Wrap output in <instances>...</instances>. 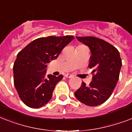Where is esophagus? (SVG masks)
Here are the masks:
<instances>
[{"label":"esophagus","mask_w":132,"mask_h":132,"mask_svg":"<svg viewBox=\"0 0 132 132\" xmlns=\"http://www.w3.org/2000/svg\"><path fill=\"white\" fill-rule=\"evenodd\" d=\"M64 76L66 77H67V78H72V77H73V75H72L70 74H65L64 75Z\"/></svg>","instance_id":"obj_1"}]
</instances>
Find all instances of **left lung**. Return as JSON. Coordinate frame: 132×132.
<instances>
[{
    "label": "left lung",
    "instance_id": "8db88e82",
    "mask_svg": "<svg viewBox=\"0 0 132 132\" xmlns=\"http://www.w3.org/2000/svg\"><path fill=\"white\" fill-rule=\"evenodd\" d=\"M76 38L90 48L91 55L88 67L93 70L89 86L82 82L75 95L85 105L96 106L105 102L116 87L122 66L120 54L117 48L100 38L93 36Z\"/></svg>",
    "mask_w": 132,
    "mask_h": 132
}]
</instances>
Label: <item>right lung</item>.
Returning <instances> with one entry per match:
<instances>
[{"mask_svg": "<svg viewBox=\"0 0 132 132\" xmlns=\"http://www.w3.org/2000/svg\"><path fill=\"white\" fill-rule=\"evenodd\" d=\"M73 39L72 36L38 38L18 53L13 67V83L26 105L38 108L51 100L55 87L63 75L46 77V64L57 59Z\"/></svg>", "mask_w": 132, "mask_h": 132, "instance_id": "right-lung-1", "label": "right lung"}]
</instances>
